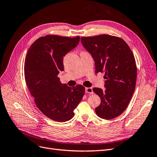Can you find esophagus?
Returning <instances> with one entry per match:
<instances>
[{"label": "esophagus", "instance_id": "34e87169", "mask_svg": "<svg viewBox=\"0 0 157 157\" xmlns=\"http://www.w3.org/2000/svg\"><path fill=\"white\" fill-rule=\"evenodd\" d=\"M85 92L87 94H93L94 92L92 88H85Z\"/></svg>", "mask_w": 157, "mask_h": 157}]
</instances>
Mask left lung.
Masks as SVG:
<instances>
[{"label":"left lung","mask_w":157,"mask_h":157,"mask_svg":"<svg viewBox=\"0 0 157 157\" xmlns=\"http://www.w3.org/2000/svg\"><path fill=\"white\" fill-rule=\"evenodd\" d=\"M84 48L92 56L95 72H104L105 90L94 88L101 98L95 109L103 119H112L124 111L134 92L137 68L134 54L121 38L108 35L81 37Z\"/></svg>","instance_id":"obj_1"}]
</instances>
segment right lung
I'll return each mask as SVG.
<instances>
[{
	"mask_svg": "<svg viewBox=\"0 0 157 157\" xmlns=\"http://www.w3.org/2000/svg\"><path fill=\"white\" fill-rule=\"evenodd\" d=\"M79 41V36H42L30 46L25 58V81L36 105L45 116L57 122L71 119L84 94L82 85L71 88L58 77L64 70L63 57Z\"/></svg>",
	"mask_w": 157,
	"mask_h": 157,
	"instance_id": "add662e5",
	"label": "right lung"
}]
</instances>
